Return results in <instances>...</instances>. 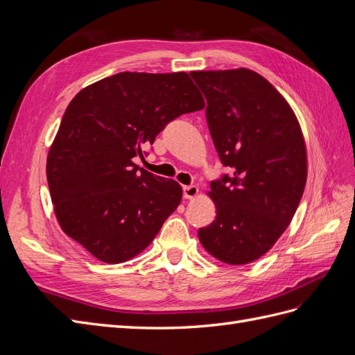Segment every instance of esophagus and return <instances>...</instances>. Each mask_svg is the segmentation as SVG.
<instances>
[{"instance_id": "34e87169", "label": "esophagus", "mask_w": 355, "mask_h": 355, "mask_svg": "<svg viewBox=\"0 0 355 355\" xmlns=\"http://www.w3.org/2000/svg\"><path fill=\"white\" fill-rule=\"evenodd\" d=\"M197 194H198V188L196 185H188V187L184 188V197L187 200H191V198L197 197Z\"/></svg>"}]
</instances>
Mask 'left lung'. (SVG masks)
<instances>
[{"label":"left lung","instance_id":"left-lung-1","mask_svg":"<svg viewBox=\"0 0 355 355\" xmlns=\"http://www.w3.org/2000/svg\"><path fill=\"white\" fill-rule=\"evenodd\" d=\"M191 77L207 99L214 148L232 170L210 184L216 219L198 230V239L225 263H250L282 237L302 198V130L283 96L254 71H192Z\"/></svg>","mask_w":355,"mask_h":355}]
</instances>
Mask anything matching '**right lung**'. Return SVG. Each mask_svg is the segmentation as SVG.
<instances>
[{
	"label": "right lung",
	"instance_id": "add662e5",
	"mask_svg": "<svg viewBox=\"0 0 355 355\" xmlns=\"http://www.w3.org/2000/svg\"><path fill=\"white\" fill-rule=\"evenodd\" d=\"M204 108L187 72H120L68 105L47 155L60 228L106 263L144 252L176 210L182 188L139 168L144 145L182 114Z\"/></svg>",
	"mask_w": 355,
	"mask_h": 355
}]
</instances>
